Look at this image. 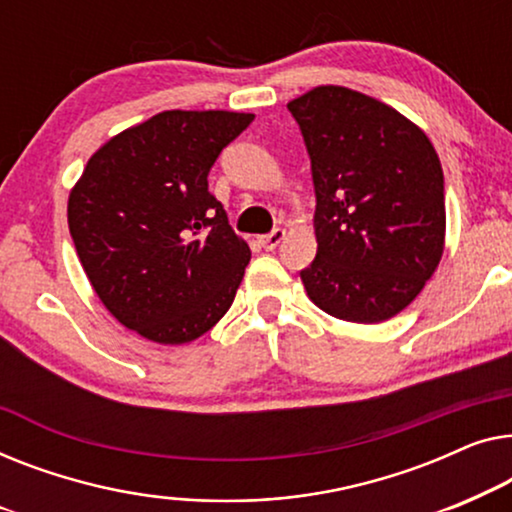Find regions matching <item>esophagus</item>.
Returning a JSON list of instances; mask_svg holds the SVG:
<instances>
[{
  "label": "esophagus",
  "instance_id": "esophagus-1",
  "mask_svg": "<svg viewBox=\"0 0 512 512\" xmlns=\"http://www.w3.org/2000/svg\"><path fill=\"white\" fill-rule=\"evenodd\" d=\"M283 239H285V229H273L271 234L262 236V239H259V243H262L264 250H273Z\"/></svg>",
  "mask_w": 512,
  "mask_h": 512
}]
</instances>
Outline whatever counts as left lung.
<instances>
[{
  "label": "left lung",
  "mask_w": 512,
  "mask_h": 512,
  "mask_svg": "<svg viewBox=\"0 0 512 512\" xmlns=\"http://www.w3.org/2000/svg\"><path fill=\"white\" fill-rule=\"evenodd\" d=\"M287 109L304 134L318 199L306 294L338 320H390L443 257L441 160L415 122L357 90L320 85Z\"/></svg>",
  "instance_id": "left-lung-1"
}]
</instances>
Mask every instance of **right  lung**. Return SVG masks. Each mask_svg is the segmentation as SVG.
Returning <instances> with one entry per match:
<instances>
[{"label": "right lung", "instance_id": "add662e5", "mask_svg": "<svg viewBox=\"0 0 512 512\" xmlns=\"http://www.w3.org/2000/svg\"><path fill=\"white\" fill-rule=\"evenodd\" d=\"M253 120L162 111L106 141L71 187L85 276L106 311L148 341L190 343L232 306L250 248L208 192V171Z\"/></svg>", "mask_w": 512, "mask_h": 512}]
</instances>
